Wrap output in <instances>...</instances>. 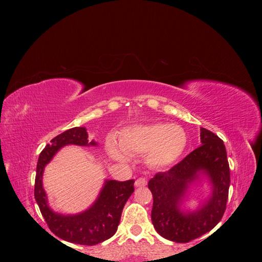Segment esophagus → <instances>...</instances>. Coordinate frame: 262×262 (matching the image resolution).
Listing matches in <instances>:
<instances>
[{"mask_svg":"<svg viewBox=\"0 0 262 262\" xmlns=\"http://www.w3.org/2000/svg\"><path fill=\"white\" fill-rule=\"evenodd\" d=\"M146 184H147V181L145 178H139L136 180V182H134V186L139 188V187H144Z\"/></svg>","mask_w":262,"mask_h":262,"instance_id":"1","label":"esophagus"}]
</instances>
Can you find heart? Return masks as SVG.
Here are the masks:
<instances>
[{"mask_svg":"<svg viewBox=\"0 0 262 262\" xmlns=\"http://www.w3.org/2000/svg\"><path fill=\"white\" fill-rule=\"evenodd\" d=\"M187 134L175 123H150L125 128L119 142L109 137L106 147L109 155L117 161L125 162L130 154L145 153V161L153 167H167L176 163L187 146Z\"/></svg>","mask_w":262,"mask_h":262,"instance_id":"heart-1","label":"heart"}]
</instances>
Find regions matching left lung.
<instances>
[{
    "label": "left lung",
    "mask_w": 262,
    "mask_h": 262,
    "mask_svg": "<svg viewBox=\"0 0 262 262\" xmlns=\"http://www.w3.org/2000/svg\"><path fill=\"white\" fill-rule=\"evenodd\" d=\"M201 145L165 172L148 181L153 194L152 222L164 238L188 243L217 225L226 209L229 166L225 145L216 134L201 128ZM208 179L211 193L198 209H182L188 188L202 177Z\"/></svg>",
    "instance_id": "obj_1"
}]
</instances>
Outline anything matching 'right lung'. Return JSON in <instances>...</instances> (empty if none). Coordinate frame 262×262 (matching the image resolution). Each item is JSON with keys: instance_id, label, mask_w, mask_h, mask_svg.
Returning a JSON list of instances; mask_svg holds the SVG:
<instances>
[{"instance_id": "1", "label": "right lung", "mask_w": 262, "mask_h": 262, "mask_svg": "<svg viewBox=\"0 0 262 262\" xmlns=\"http://www.w3.org/2000/svg\"><path fill=\"white\" fill-rule=\"evenodd\" d=\"M66 145L97 146L90 141L84 126L69 129L51 140L39 155L35 179V199L50 231L61 239L86 246H93L114 236L120 222L125 202L134 191V180H105L97 199L91 207L77 214L54 212L48 204V198L42 186V175L47 164Z\"/></svg>"}]
</instances>
